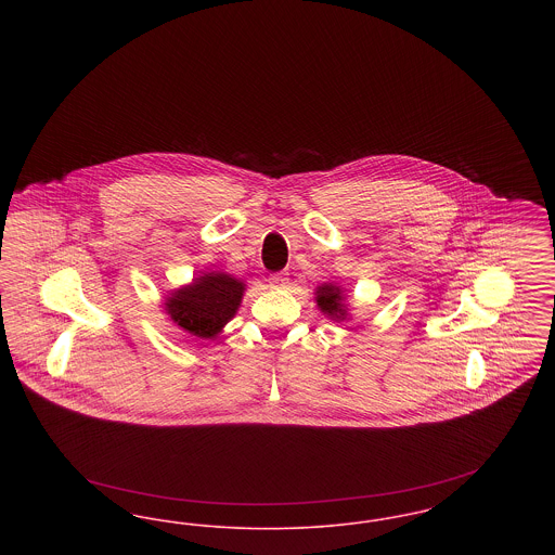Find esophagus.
<instances>
[{
  "mask_svg": "<svg viewBox=\"0 0 555 555\" xmlns=\"http://www.w3.org/2000/svg\"><path fill=\"white\" fill-rule=\"evenodd\" d=\"M287 281H289V279H287L285 274H281V272H279V274H270V279H268V283H270L272 289H285V287H287Z\"/></svg>",
  "mask_w": 555,
  "mask_h": 555,
  "instance_id": "esophagus-1",
  "label": "esophagus"
}]
</instances>
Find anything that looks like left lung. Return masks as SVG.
Here are the masks:
<instances>
[{"instance_id":"left-lung-1","label":"left lung","mask_w":555,"mask_h":555,"mask_svg":"<svg viewBox=\"0 0 555 555\" xmlns=\"http://www.w3.org/2000/svg\"><path fill=\"white\" fill-rule=\"evenodd\" d=\"M317 295L318 306H320V310H322L324 314H328L331 318H337V320L345 317L344 297H341L339 287H335V285H322V287H318Z\"/></svg>"}]
</instances>
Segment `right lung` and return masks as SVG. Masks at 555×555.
Segmentation results:
<instances>
[{"label": "right lung", "mask_w": 555, "mask_h": 555, "mask_svg": "<svg viewBox=\"0 0 555 555\" xmlns=\"http://www.w3.org/2000/svg\"><path fill=\"white\" fill-rule=\"evenodd\" d=\"M243 289L245 287L237 279L222 272H210L168 297L166 310L186 333L199 339H214L220 328L235 317Z\"/></svg>", "instance_id": "1"}]
</instances>
